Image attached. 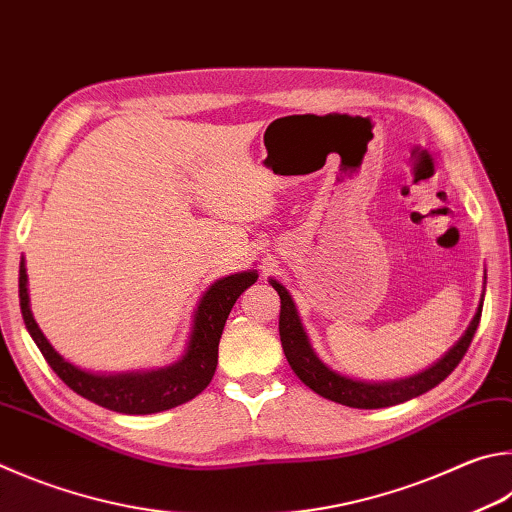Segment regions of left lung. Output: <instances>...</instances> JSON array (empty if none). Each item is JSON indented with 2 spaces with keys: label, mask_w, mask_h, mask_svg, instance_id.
<instances>
[{
  "label": "left lung",
  "mask_w": 512,
  "mask_h": 512,
  "mask_svg": "<svg viewBox=\"0 0 512 512\" xmlns=\"http://www.w3.org/2000/svg\"><path fill=\"white\" fill-rule=\"evenodd\" d=\"M271 286L280 293V340L284 356L288 365L295 371V376L302 380L306 387H311L315 394L329 398L333 403L347 405V407H358V410H380V407H392L398 403L410 401V398L421 396L430 392L441 380L448 378L454 367L459 365L461 358L466 356L472 338H475V331L481 320V309H483V295L477 306L475 318H472L470 327L466 333L459 338L457 345H454L441 360H436L432 367L418 371L414 376L407 378H396V380H358L340 374V371L331 369L327 362H324L318 353H315L309 336H306L304 324L300 320V313H297V306L293 302L291 293L286 291V286L277 280H268Z\"/></svg>",
  "instance_id": "obj_1"
}]
</instances>
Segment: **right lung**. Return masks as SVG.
<instances>
[{"label": "right lung", "mask_w": 512, "mask_h": 512, "mask_svg": "<svg viewBox=\"0 0 512 512\" xmlns=\"http://www.w3.org/2000/svg\"><path fill=\"white\" fill-rule=\"evenodd\" d=\"M257 277V271H244L221 277L215 284H210L208 291L201 295L197 309H194L185 353L172 365L159 369L102 374V371L80 369L60 356L33 318L24 257L20 262V306L24 324L35 340L37 349L42 351V356L55 374L62 378V383H67L73 392L100 407H107L111 412L156 414L192 401L194 396H199L210 385L217 369L219 338L224 333V324L237 297L248 286H253Z\"/></svg>", "instance_id": "1"}]
</instances>
